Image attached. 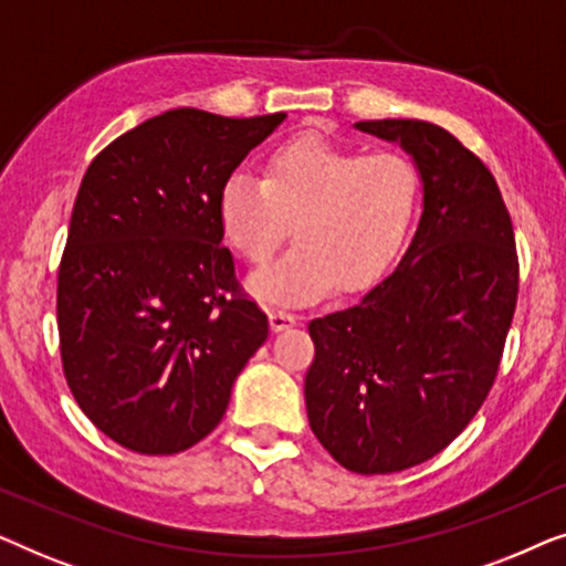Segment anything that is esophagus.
Instances as JSON below:
<instances>
[{"instance_id":"obj_1","label":"esophagus","mask_w":566,"mask_h":566,"mask_svg":"<svg viewBox=\"0 0 566 566\" xmlns=\"http://www.w3.org/2000/svg\"><path fill=\"white\" fill-rule=\"evenodd\" d=\"M296 316L293 314H289V312H281V308H273V312H270V329L273 332H283V329H291V327H296Z\"/></svg>"}]
</instances>
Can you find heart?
I'll return each mask as SVG.
<instances>
[{"instance_id":"1","label":"heart","mask_w":566,"mask_h":566,"mask_svg":"<svg viewBox=\"0 0 566 566\" xmlns=\"http://www.w3.org/2000/svg\"><path fill=\"white\" fill-rule=\"evenodd\" d=\"M420 198V172L405 151L298 136L268 157L265 180L234 172L219 190L227 242L265 265L296 223L298 244L247 281L268 304L298 306L339 283L363 291L397 258Z\"/></svg>"}]
</instances>
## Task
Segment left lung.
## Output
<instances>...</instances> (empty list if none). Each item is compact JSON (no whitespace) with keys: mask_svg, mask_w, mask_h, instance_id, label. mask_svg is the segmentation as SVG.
Here are the masks:
<instances>
[{"mask_svg":"<svg viewBox=\"0 0 566 566\" xmlns=\"http://www.w3.org/2000/svg\"><path fill=\"white\" fill-rule=\"evenodd\" d=\"M420 172L422 213L399 265L358 304L308 322L314 436L355 474L432 459L479 412L517 298L515 237L497 182L446 128L360 120Z\"/></svg>","mask_w":566,"mask_h":566,"instance_id":"8db88e82","label":"left lung"}]
</instances>
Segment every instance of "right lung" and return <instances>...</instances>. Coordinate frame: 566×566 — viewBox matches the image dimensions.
I'll use <instances>...</instances> for the list:
<instances>
[{
	"label": "right lung",
	"mask_w": 566,
	"mask_h": 566,
	"mask_svg": "<svg viewBox=\"0 0 566 566\" xmlns=\"http://www.w3.org/2000/svg\"><path fill=\"white\" fill-rule=\"evenodd\" d=\"M285 120L177 107L103 149L76 192L59 268L64 374L92 424L128 451H188L221 422L268 339L234 291L219 190Z\"/></svg>",
	"instance_id": "add662e5"
}]
</instances>
